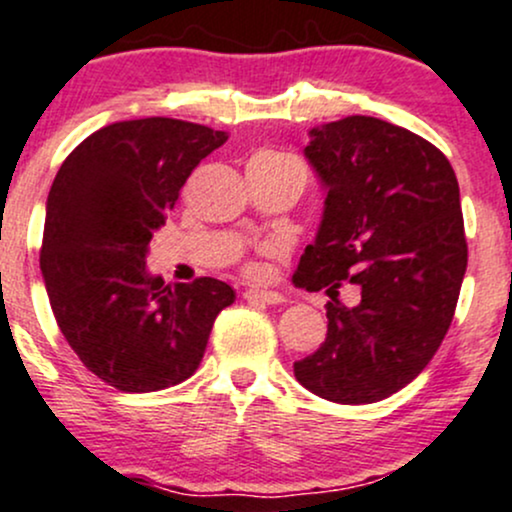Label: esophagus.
<instances>
[{
  "instance_id": "1",
  "label": "esophagus",
  "mask_w": 512,
  "mask_h": 512,
  "mask_svg": "<svg viewBox=\"0 0 512 512\" xmlns=\"http://www.w3.org/2000/svg\"><path fill=\"white\" fill-rule=\"evenodd\" d=\"M243 299L247 303H282L284 296L277 294V291H267V289H257V286H252V289H245Z\"/></svg>"
}]
</instances>
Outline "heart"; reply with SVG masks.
Instances as JSON below:
<instances>
[{
  "label": "heart",
  "mask_w": 512,
  "mask_h": 512,
  "mask_svg": "<svg viewBox=\"0 0 512 512\" xmlns=\"http://www.w3.org/2000/svg\"><path fill=\"white\" fill-rule=\"evenodd\" d=\"M247 272H250V274H257V265H247Z\"/></svg>",
  "instance_id": "heart-1"
}]
</instances>
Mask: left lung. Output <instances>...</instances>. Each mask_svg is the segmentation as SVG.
<instances>
[{"label":"left lung","mask_w":512,"mask_h":512,"mask_svg":"<svg viewBox=\"0 0 512 512\" xmlns=\"http://www.w3.org/2000/svg\"><path fill=\"white\" fill-rule=\"evenodd\" d=\"M303 155L328 196L294 284L330 301L328 338L294 374L333 403L384 401L428 367L454 318L466 272L457 174L428 140L374 116L313 128ZM345 281L357 307L337 299Z\"/></svg>","instance_id":"obj_1"}]
</instances>
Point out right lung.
<instances>
[{
  "label": "right lung",
  "instance_id": "right-lung-1",
  "mask_svg": "<svg viewBox=\"0 0 512 512\" xmlns=\"http://www.w3.org/2000/svg\"><path fill=\"white\" fill-rule=\"evenodd\" d=\"M223 131L165 119L119 121L84 138L50 187L41 272L53 316L84 367L119 391L189 379L213 320L235 301L226 282L165 284L145 267L194 167Z\"/></svg>",
  "mask_w": 512,
  "mask_h": 512
}]
</instances>
